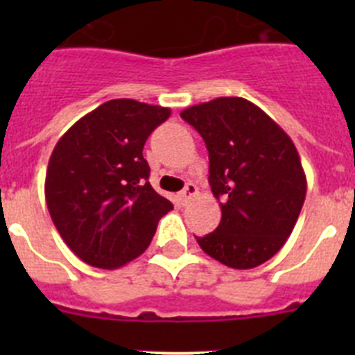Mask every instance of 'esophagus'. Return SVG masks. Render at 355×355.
I'll use <instances>...</instances> for the list:
<instances>
[{
  "instance_id": "esophagus-1",
  "label": "esophagus",
  "mask_w": 355,
  "mask_h": 355,
  "mask_svg": "<svg viewBox=\"0 0 355 355\" xmlns=\"http://www.w3.org/2000/svg\"><path fill=\"white\" fill-rule=\"evenodd\" d=\"M197 193H199V190H197L196 184H193V183H188L187 187H184L183 190H181V193H180L181 202H188V200L193 199V197H196Z\"/></svg>"
}]
</instances>
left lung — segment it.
I'll list each match as a JSON object with an SVG mask.
<instances>
[{"mask_svg": "<svg viewBox=\"0 0 355 355\" xmlns=\"http://www.w3.org/2000/svg\"><path fill=\"white\" fill-rule=\"evenodd\" d=\"M202 137L218 227L197 243L222 265L247 270L281 250L306 199L307 181L291 139L243 97H216L181 112Z\"/></svg>", "mask_w": 355, "mask_h": 355, "instance_id": "obj_1", "label": "left lung"}]
</instances>
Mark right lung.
Segmentation results:
<instances>
[{
  "instance_id": "add662e5",
  "label": "right lung",
  "mask_w": 355,
  "mask_h": 355,
  "mask_svg": "<svg viewBox=\"0 0 355 355\" xmlns=\"http://www.w3.org/2000/svg\"><path fill=\"white\" fill-rule=\"evenodd\" d=\"M171 108L112 99L74 122L49 158L46 205L69 249L115 270L149 247L174 206L150 187L144 144Z\"/></svg>"
}]
</instances>
